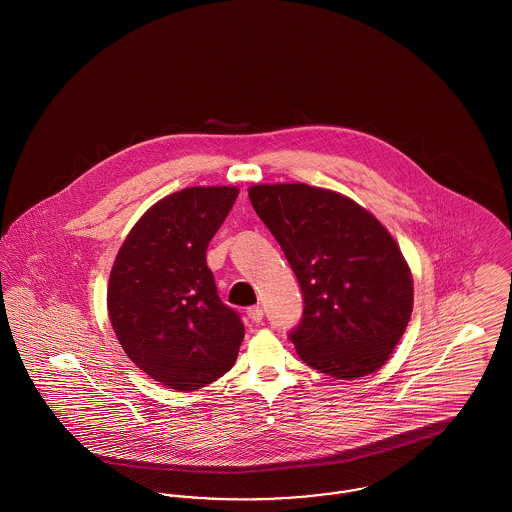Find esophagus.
<instances>
[{
    "instance_id": "esophagus-1",
    "label": "esophagus",
    "mask_w": 512,
    "mask_h": 512,
    "mask_svg": "<svg viewBox=\"0 0 512 512\" xmlns=\"http://www.w3.org/2000/svg\"><path fill=\"white\" fill-rule=\"evenodd\" d=\"M247 317L251 318L253 322H261L263 320V309L259 305H253V307H247Z\"/></svg>"
}]
</instances>
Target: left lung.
Instances as JSON below:
<instances>
[{
    "instance_id": "left-lung-1",
    "label": "left lung",
    "mask_w": 512,
    "mask_h": 512,
    "mask_svg": "<svg viewBox=\"0 0 512 512\" xmlns=\"http://www.w3.org/2000/svg\"><path fill=\"white\" fill-rule=\"evenodd\" d=\"M249 199L303 292L290 334L297 355L336 380L376 372L413 313V274L384 224L345 195L307 184H257Z\"/></svg>"
}]
</instances>
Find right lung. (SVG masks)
Here are the masks:
<instances>
[{"label":"right lung","mask_w":512,"mask_h":512,"mask_svg":"<svg viewBox=\"0 0 512 512\" xmlns=\"http://www.w3.org/2000/svg\"><path fill=\"white\" fill-rule=\"evenodd\" d=\"M236 186H194L151 205L111 268L107 311L128 359L176 391H195L238 359L240 315L220 301L207 245L228 217Z\"/></svg>","instance_id":"add662e5"}]
</instances>
